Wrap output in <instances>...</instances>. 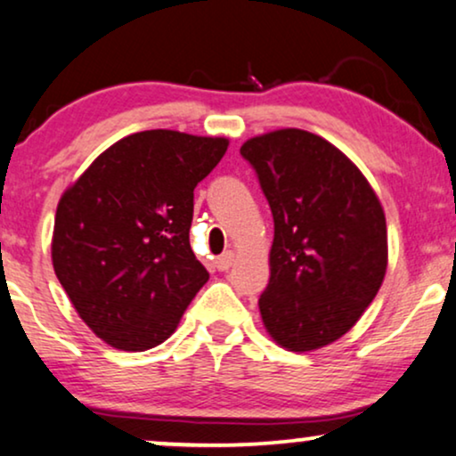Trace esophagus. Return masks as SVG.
I'll list each match as a JSON object with an SVG mask.
<instances>
[{
	"instance_id": "obj_1",
	"label": "esophagus",
	"mask_w": 456,
	"mask_h": 456,
	"mask_svg": "<svg viewBox=\"0 0 456 456\" xmlns=\"http://www.w3.org/2000/svg\"><path fill=\"white\" fill-rule=\"evenodd\" d=\"M232 262H234L232 251H224L222 256L216 257V268L219 273H224V271H228L230 266H232Z\"/></svg>"
}]
</instances>
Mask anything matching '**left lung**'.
Instances as JSON below:
<instances>
[{
  "label": "left lung",
  "instance_id": "left-lung-1",
  "mask_svg": "<svg viewBox=\"0 0 456 456\" xmlns=\"http://www.w3.org/2000/svg\"><path fill=\"white\" fill-rule=\"evenodd\" d=\"M271 205V281L260 314L271 338L305 353L331 345L372 305L387 273V222L363 173L319 134L281 128L247 139Z\"/></svg>",
  "mask_w": 456,
  "mask_h": 456
}]
</instances>
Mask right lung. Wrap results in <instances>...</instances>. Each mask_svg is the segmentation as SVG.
<instances>
[{
	"label": "right lung",
	"instance_id": "obj_1",
	"mask_svg": "<svg viewBox=\"0 0 456 456\" xmlns=\"http://www.w3.org/2000/svg\"><path fill=\"white\" fill-rule=\"evenodd\" d=\"M226 150V137L133 133L99 154L61 196L56 279L110 346H159L209 281L190 247L194 188Z\"/></svg>",
	"mask_w": 456,
	"mask_h": 456
}]
</instances>
